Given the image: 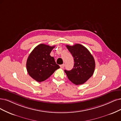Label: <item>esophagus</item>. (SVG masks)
<instances>
[{"label": "esophagus", "mask_w": 121, "mask_h": 121, "mask_svg": "<svg viewBox=\"0 0 121 121\" xmlns=\"http://www.w3.org/2000/svg\"><path fill=\"white\" fill-rule=\"evenodd\" d=\"M60 66V68H63L64 67V66H65V64H62V65H61Z\"/></svg>", "instance_id": "esophagus-1"}]
</instances>
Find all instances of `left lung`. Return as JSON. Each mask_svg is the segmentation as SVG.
I'll return each instance as SVG.
<instances>
[{
    "label": "left lung",
    "mask_w": 121,
    "mask_h": 121,
    "mask_svg": "<svg viewBox=\"0 0 121 121\" xmlns=\"http://www.w3.org/2000/svg\"><path fill=\"white\" fill-rule=\"evenodd\" d=\"M72 55L74 64L73 68L64 71L70 81L78 85L85 83L93 75L95 68L94 58L88 49L80 44L73 46L66 45Z\"/></svg>",
    "instance_id": "left-lung-1"
}]
</instances>
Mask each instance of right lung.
I'll return each instance as SVG.
<instances>
[{"label": "right lung", "mask_w": 121, "mask_h": 121, "mask_svg": "<svg viewBox=\"0 0 121 121\" xmlns=\"http://www.w3.org/2000/svg\"><path fill=\"white\" fill-rule=\"evenodd\" d=\"M55 46L41 44L29 54L26 62L27 71L30 76L38 82L45 81L60 68L50 54Z\"/></svg>", "instance_id": "1"}]
</instances>
